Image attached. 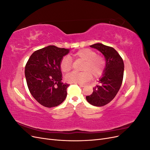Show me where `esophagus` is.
<instances>
[{
	"mask_svg": "<svg viewBox=\"0 0 150 150\" xmlns=\"http://www.w3.org/2000/svg\"><path fill=\"white\" fill-rule=\"evenodd\" d=\"M78 85L79 86H81V87H82V88H84V87H85V86H86V85L84 84H78Z\"/></svg>",
	"mask_w": 150,
	"mask_h": 150,
	"instance_id": "obj_1",
	"label": "esophagus"
}]
</instances>
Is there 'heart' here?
I'll use <instances>...</instances> for the list:
<instances>
[{
	"mask_svg": "<svg viewBox=\"0 0 150 150\" xmlns=\"http://www.w3.org/2000/svg\"><path fill=\"white\" fill-rule=\"evenodd\" d=\"M72 57L83 62L81 67L83 72H73L66 76V81L69 83L83 84L91 79L98 78L103 73L106 66V60L100 54H96L93 50L84 48L73 54ZM61 71L68 73L72 69V61L69 56L63 57L59 63Z\"/></svg>",
	"mask_w": 150,
	"mask_h": 150,
	"instance_id": "obj_1",
	"label": "heart"
}]
</instances>
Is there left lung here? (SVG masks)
<instances>
[{
	"label": "left lung",
	"instance_id": "obj_1",
	"mask_svg": "<svg viewBox=\"0 0 150 150\" xmlns=\"http://www.w3.org/2000/svg\"><path fill=\"white\" fill-rule=\"evenodd\" d=\"M100 51L106 58L104 73L93 88V93L86 97L88 102L94 106H103L115 98L122 84L124 62L116 50L101 43L90 46Z\"/></svg>",
	"mask_w": 150,
	"mask_h": 150
}]
</instances>
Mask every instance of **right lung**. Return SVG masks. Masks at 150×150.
<instances>
[{
	"label": "right lung",
	"instance_id": "right-lung-1",
	"mask_svg": "<svg viewBox=\"0 0 150 150\" xmlns=\"http://www.w3.org/2000/svg\"><path fill=\"white\" fill-rule=\"evenodd\" d=\"M69 49L49 46L37 50L25 66L27 84L32 96L46 108L56 107L64 101L69 84L63 83L59 66Z\"/></svg>",
	"mask_w": 150,
	"mask_h": 150
}]
</instances>
